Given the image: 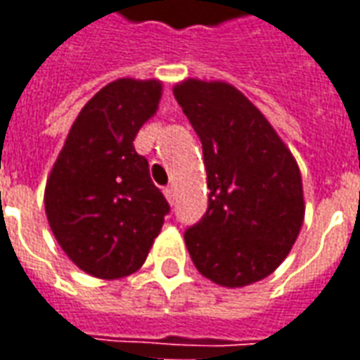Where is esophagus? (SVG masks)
I'll list each match as a JSON object with an SVG mask.
<instances>
[{
    "label": "esophagus",
    "instance_id": "1",
    "mask_svg": "<svg viewBox=\"0 0 360 360\" xmlns=\"http://www.w3.org/2000/svg\"><path fill=\"white\" fill-rule=\"evenodd\" d=\"M163 193H165V197H167L169 203H173V197H175V189H173V187H165V189H163Z\"/></svg>",
    "mask_w": 360,
    "mask_h": 360
}]
</instances>
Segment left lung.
Returning <instances> with one entry per match:
<instances>
[{
  "label": "left lung",
  "instance_id": "8db88e82",
  "mask_svg": "<svg viewBox=\"0 0 360 360\" xmlns=\"http://www.w3.org/2000/svg\"><path fill=\"white\" fill-rule=\"evenodd\" d=\"M177 103L203 145L209 209L185 231L197 271L247 287L285 261L304 219L301 171L266 117L225 81L185 79Z\"/></svg>",
  "mask_w": 360,
  "mask_h": 360
}]
</instances>
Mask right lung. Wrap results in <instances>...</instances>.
<instances>
[{
  "mask_svg": "<svg viewBox=\"0 0 360 360\" xmlns=\"http://www.w3.org/2000/svg\"><path fill=\"white\" fill-rule=\"evenodd\" d=\"M163 83H107L73 121L45 183V215L69 259L97 279H121L145 263L169 203L133 147L155 115Z\"/></svg>",
  "mask_w": 360,
  "mask_h": 360,
  "instance_id": "add662e5",
  "label": "right lung"
}]
</instances>
